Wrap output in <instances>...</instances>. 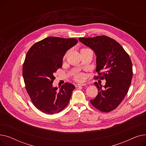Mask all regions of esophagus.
<instances>
[{"label": "esophagus", "instance_id": "esophagus-1", "mask_svg": "<svg viewBox=\"0 0 146 146\" xmlns=\"http://www.w3.org/2000/svg\"><path fill=\"white\" fill-rule=\"evenodd\" d=\"M85 85H86V83H77L75 85V86L77 88L79 86H85Z\"/></svg>", "mask_w": 146, "mask_h": 146}]
</instances>
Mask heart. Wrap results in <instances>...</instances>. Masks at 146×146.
<instances>
[{"label": "heart", "instance_id": "1", "mask_svg": "<svg viewBox=\"0 0 146 146\" xmlns=\"http://www.w3.org/2000/svg\"><path fill=\"white\" fill-rule=\"evenodd\" d=\"M83 49H86V48H83ZM66 57V54L64 56V58ZM74 79L76 80H83L84 79H85V76H84V74L83 73H79L76 74L74 76Z\"/></svg>", "mask_w": 146, "mask_h": 146}]
</instances>
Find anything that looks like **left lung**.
Returning <instances> with one entry per match:
<instances>
[{
  "instance_id": "8db88e82",
  "label": "left lung",
  "mask_w": 146,
  "mask_h": 146,
  "mask_svg": "<svg viewBox=\"0 0 146 146\" xmlns=\"http://www.w3.org/2000/svg\"><path fill=\"white\" fill-rule=\"evenodd\" d=\"M79 40L94 50L96 56L95 78L105 79L104 88L94 84L98 90L90 100L95 108L108 112L117 108L128 93L133 78V64L129 55L115 40L105 35L79 38Z\"/></svg>"
}]
</instances>
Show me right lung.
<instances>
[{
    "instance_id": "add662e5",
    "label": "right lung",
    "mask_w": 146,
    "mask_h": 146,
    "mask_svg": "<svg viewBox=\"0 0 146 146\" xmlns=\"http://www.w3.org/2000/svg\"><path fill=\"white\" fill-rule=\"evenodd\" d=\"M78 42L76 38L49 36L35 43L27 53L22 68L25 89L34 105L42 112L58 113L70 102L73 84L66 83L58 89L52 83L66 51Z\"/></svg>"
}]
</instances>
